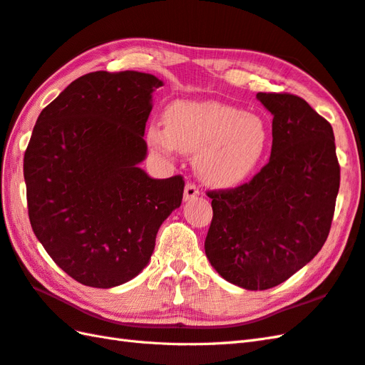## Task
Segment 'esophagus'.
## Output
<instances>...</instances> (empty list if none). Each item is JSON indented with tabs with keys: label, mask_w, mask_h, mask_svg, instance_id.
<instances>
[{
	"label": "esophagus",
	"mask_w": 365,
	"mask_h": 365,
	"mask_svg": "<svg viewBox=\"0 0 365 365\" xmlns=\"http://www.w3.org/2000/svg\"><path fill=\"white\" fill-rule=\"evenodd\" d=\"M200 197V190L195 184L187 182L185 184V189H184V201H192L195 198Z\"/></svg>",
	"instance_id": "obj_1"
}]
</instances>
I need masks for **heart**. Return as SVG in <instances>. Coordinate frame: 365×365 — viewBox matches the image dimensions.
Segmentation results:
<instances>
[{
    "label": "heart",
    "mask_w": 365,
    "mask_h": 365,
    "mask_svg": "<svg viewBox=\"0 0 365 365\" xmlns=\"http://www.w3.org/2000/svg\"><path fill=\"white\" fill-rule=\"evenodd\" d=\"M165 127L152 123L147 139L156 150L193 155L200 180L234 187L255 173L268 155L271 135L260 115L215 101H178L168 106Z\"/></svg>",
    "instance_id": "heart-1"
}]
</instances>
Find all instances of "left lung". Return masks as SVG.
I'll return each mask as SVG.
<instances>
[{"label": "left lung", "instance_id": "obj_1", "mask_svg": "<svg viewBox=\"0 0 365 365\" xmlns=\"http://www.w3.org/2000/svg\"><path fill=\"white\" fill-rule=\"evenodd\" d=\"M257 99L274 115L269 163L240 187L207 193L213 217L204 251L225 280L263 291L322 250L341 168L331 125L302 97L259 93Z\"/></svg>", "mask_w": 365, "mask_h": 365}]
</instances>
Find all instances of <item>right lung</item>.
<instances>
[{
	"label": "right lung",
	"instance_id": "right-lung-1",
	"mask_svg": "<svg viewBox=\"0 0 365 365\" xmlns=\"http://www.w3.org/2000/svg\"><path fill=\"white\" fill-rule=\"evenodd\" d=\"M163 80L138 71L78 77L44 108L24 153L35 237L82 285L119 287L145 268L184 180H153L145 122Z\"/></svg>",
	"mask_w": 365,
	"mask_h": 365
}]
</instances>
